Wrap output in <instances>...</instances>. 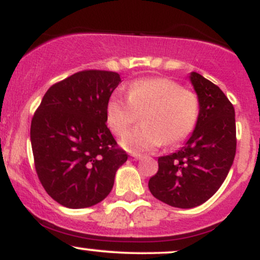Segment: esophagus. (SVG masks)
Listing matches in <instances>:
<instances>
[{
  "label": "esophagus",
  "mask_w": 260,
  "mask_h": 260,
  "mask_svg": "<svg viewBox=\"0 0 260 260\" xmlns=\"http://www.w3.org/2000/svg\"><path fill=\"white\" fill-rule=\"evenodd\" d=\"M131 157H132V160H140L142 159V155H138V154H132L131 155Z\"/></svg>",
  "instance_id": "obj_1"
}]
</instances>
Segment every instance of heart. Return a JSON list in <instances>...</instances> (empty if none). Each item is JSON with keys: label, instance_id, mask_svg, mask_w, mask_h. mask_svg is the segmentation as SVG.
Returning <instances> with one entry per match:
<instances>
[{"label": "heart", "instance_id": "heart-1", "mask_svg": "<svg viewBox=\"0 0 260 260\" xmlns=\"http://www.w3.org/2000/svg\"><path fill=\"white\" fill-rule=\"evenodd\" d=\"M142 115V126L128 132L122 145L132 153L151 151L164 142L172 145L193 132L201 115V100L169 78L138 79L128 86L127 98L113 95L106 121L116 136H123Z\"/></svg>", "mask_w": 260, "mask_h": 260}]
</instances>
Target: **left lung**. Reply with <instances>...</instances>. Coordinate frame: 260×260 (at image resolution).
Here are the masks:
<instances>
[{"label": "left lung", "instance_id": "8db88e82", "mask_svg": "<svg viewBox=\"0 0 260 260\" xmlns=\"http://www.w3.org/2000/svg\"><path fill=\"white\" fill-rule=\"evenodd\" d=\"M201 100V115L192 136L180 150L157 159L159 170L149 189L175 208L198 207L211 198L225 181L236 155L235 109L219 86L192 72Z\"/></svg>", "mask_w": 260, "mask_h": 260}]
</instances>
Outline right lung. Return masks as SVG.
Here are the masks:
<instances>
[{"instance_id":"right-lung-1","label":"right lung","mask_w":260,"mask_h":260,"mask_svg":"<svg viewBox=\"0 0 260 260\" xmlns=\"http://www.w3.org/2000/svg\"><path fill=\"white\" fill-rule=\"evenodd\" d=\"M120 74L89 70L53 84L31 120L35 170L47 194L63 207L88 208L111 192L128 156L106 126V106Z\"/></svg>"}]
</instances>
